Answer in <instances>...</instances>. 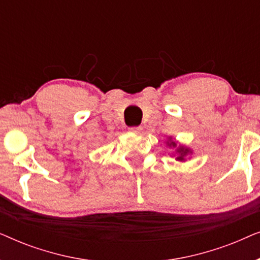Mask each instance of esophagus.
<instances>
[{"instance_id": "1", "label": "esophagus", "mask_w": 260, "mask_h": 260, "mask_svg": "<svg viewBox=\"0 0 260 260\" xmlns=\"http://www.w3.org/2000/svg\"><path fill=\"white\" fill-rule=\"evenodd\" d=\"M142 130H143V127H142V126H133V127H130V131L133 134H141Z\"/></svg>"}]
</instances>
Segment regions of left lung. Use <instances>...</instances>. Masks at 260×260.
Listing matches in <instances>:
<instances>
[{"label":"left lung","instance_id":"obj_1","mask_svg":"<svg viewBox=\"0 0 260 260\" xmlns=\"http://www.w3.org/2000/svg\"><path fill=\"white\" fill-rule=\"evenodd\" d=\"M167 147L173 149V152L170 154L172 157H175L176 161L179 162H186L187 159L190 158V156L193 155V150L189 147H186V145L180 144L175 138L172 136L168 137V140L166 142Z\"/></svg>","mask_w":260,"mask_h":260}]
</instances>
